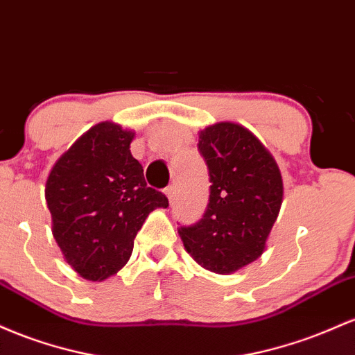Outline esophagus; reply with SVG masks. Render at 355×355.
Here are the masks:
<instances>
[{
	"label": "esophagus",
	"instance_id": "1",
	"mask_svg": "<svg viewBox=\"0 0 355 355\" xmlns=\"http://www.w3.org/2000/svg\"><path fill=\"white\" fill-rule=\"evenodd\" d=\"M166 196H167V199H169L171 202H173L174 198H176V186H174V184L167 186V188H166Z\"/></svg>",
	"mask_w": 355,
	"mask_h": 355
}]
</instances>
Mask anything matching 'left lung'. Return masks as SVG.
<instances>
[{
    "label": "left lung",
    "instance_id": "8db88e82",
    "mask_svg": "<svg viewBox=\"0 0 355 355\" xmlns=\"http://www.w3.org/2000/svg\"><path fill=\"white\" fill-rule=\"evenodd\" d=\"M198 150L209 171V202L198 223L179 226V236L202 268L233 273L263 253L284 181L272 154L240 124L206 127Z\"/></svg>",
    "mask_w": 355,
    "mask_h": 355
}]
</instances>
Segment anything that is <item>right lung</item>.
<instances>
[{"instance_id":"obj_1","label":"right lung","mask_w":355,"mask_h":355,"mask_svg":"<svg viewBox=\"0 0 355 355\" xmlns=\"http://www.w3.org/2000/svg\"><path fill=\"white\" fill-rule=\"evenodd\" d=\"M132 130L101 122L58 159L46 179L51 233L67 263L85 280L102 282L129 261L146 218L169 202L147 188L130 154Z\"/></svg>"}]
</instances>
